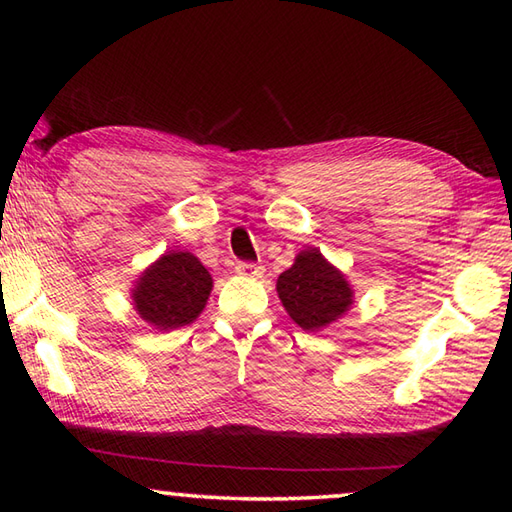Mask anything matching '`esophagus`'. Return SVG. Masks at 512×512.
Segmentation results:
<instances>
[{"label":"esophagus","mask_w":512,"mask_h":512,"mask_svg":"<svg viewBox=\"0 0 512 512\" xmlns=\"http://www.w3.org/2000/svg\"><path fill=\"white\" fill-rule=\"evenodd\" d=\"M235 271H237L239 275H244V277H259V275H262V266L250 264V262H239V264L235 266Z\"/></svg>","instance_id":"esophagus-1"}]
</instances>
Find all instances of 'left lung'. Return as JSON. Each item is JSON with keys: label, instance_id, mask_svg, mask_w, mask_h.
Segmentation results:
<instances>
[{"label": "left lung", "instance_id": "left-lung-1", "mask_svg": "<svg viewBox=\"0 0 512 512\" xmlns=\"http://www.w3.org/2000/svg\"><path fill=\"white\" fill-rule=\"evenodd\" d=\"M275 289L293 323L305 332H320L354 305L350 280L318 248L300 250L289 271L277 277Z\"/></svg>", "mask_w": 512, "mask_h": 512}]
</instances>
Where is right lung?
Instances as JSON below:
<instances>
[{
  "mask_svg": "<svg viewBox=\"0 0 512 512\" xmlns=\"http://www.w3.org/2000/svg\"><path fill=\"white\" fill-rule=\"evenodd\" d=\"M214 280L201 259L189 250H167L137 275L131 300L155 332L192 325L210 300Z\"/></svg>",
  "mask_w": 512,
  "mask_h": 512,
  "instance_id": "add662e5",
  "label": "right lung"
}]
</instances>
